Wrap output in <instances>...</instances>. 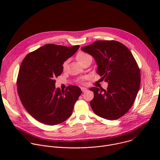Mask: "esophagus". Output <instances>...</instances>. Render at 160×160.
<instances>
[{"instance_id":"1","label":"esophagus","mask_w":160,"mask_h":160,"mask_svg":"<svg viewBox=\"0 0 160 160\" xmlns=\"http://www.w3.org/2000/svg\"><path fill=\"white\" fill-rule=\"evenodd\" d=\"M81 90H82V92H85V91L87 90V88H86L85 87H81Z\"/></svg>"}]
</instances>
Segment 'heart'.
Masks as SVG:
<instances>
[{"label": "heart", "instance_id": "b5f03b06", "mask_svg": "<svg viewBox=\"0 0 160 160\" xmlns=\"http://www.w3.org/2000/svg\"><path fill=\"white\" fill-rule=\"evenodd\" d=\"M76 58H77V60L78 61V62L81 64L82 63H83L84 61H85L87 59H92V57H91L90 55H89L88 54L86 53V52H79L77 56H76ZM66 66H67V61H64L63 63H62V69L63 70H65L66 68ZM86 78L85 77H82L80 78V82H82L83 80H84Z\"/></svg>", "mask_w": 160, "mask_h": 160}]
</instances>
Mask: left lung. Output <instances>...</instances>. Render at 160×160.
Instances as JSON below:
<instances>
[{
	"label": "left lung",
	"mask_w": 160,
	"mask_h": 160,
	"mask_svg": "<svg viewBox=\"0 0 160 160\" xmlns=\"http://www.w3.org/2000/svg\"><path fill=\"white\" fill-rule=\"evenodd\" d=\"M81 49L92 56L98 66V73L108 83L106 90L90 88L94 94L91 108L104 119L120 118L131 108L141 84V72L132 52L115 40H97Z\"/></svg>",
	"instance_id": "obj_1"
}]
</instances>
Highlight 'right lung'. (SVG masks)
<instances>
[{"label":"right lung","mask_w":160,"mask_h":160,"mask_svg":"<svg viewBox=\"0 0 160 160\" xmlns=\"http://www.w3.org/2000/svg\"><path fill=\"white\" fill-rule=\"evenodd\" d=\"M79 48V45L65 47L49 43L22 60L16 82L18 93L24 108L39 122L55 125L72 115L81 89L69 85L61 90L55 87V78L63 71L62 63Z\"/></svg>","instance_id":"right-lung-1"}]
</instances>
